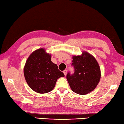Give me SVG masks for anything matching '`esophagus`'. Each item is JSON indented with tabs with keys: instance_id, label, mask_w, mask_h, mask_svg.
I'll return each instance as SVG.
<instances>
[{
	"instance_id": "34e87169",
	"label": "esophagus",
	"mask_w": 124,
	"mask_h": 124,
	"mask_svg": "<svg viewBox=\"0 0 124 124\" xmlns=\"http://www.w3.org/2000/svg\"><path fill=\"white\" fill-rule=\"evenodd\" d=\"M67 70H63V73H64V76H65L67 75Z\"/></svg>"
}]
</instances>
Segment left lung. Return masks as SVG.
I'll list each match as a JSON object with an SVG mask.
<instances>
[{
	"label": "left lung",
	"instance_id": "8db88e82",
	"mask_svg": "<svg viewBox=\"0 0 124 124\" xmlns=\"http://www.w3.org/2000/svg\"><path fill=\"white\" fill-rule=\"evenodd\" d=\"M72 65L74 72L67 74V79L73 92L85 95L93 91L101 77V68L95 58L87 52L80 56H73Z\"/></svg>",
	"mask_w": 124,
	"mask_h": 124
}]
</instances>
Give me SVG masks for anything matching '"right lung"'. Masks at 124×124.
Instances as JSON below:
<instances>
[{
	"label": "right lung",
	"mask_w": 124,
	"mask_h": 124,
	"mask_svg": "<svg viewBox=\"0 0 124 124\" xmlns=\"http://www.w3.org/2000/svg\"><path fill=\"white\" fill-rule=\"evenodd\" d=\"M51 55L45 49L39 48L27 58L23 68L25 80L32 90L38 93H47L54 88L59 78L64 75L51 61Z\"/></svg>",
	"instance_id": "right-lung-1"
}]
</instances>
